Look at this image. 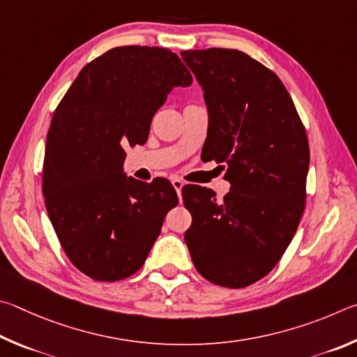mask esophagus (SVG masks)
Returning a JSON list of instances; mask_svg holds the SVG:
<instances>
[{
  "instance_id": "1",
  "label": "esophagus",
  "mask_w": 357,
  "mask_h": 357,
  "mask_svg": "<svg viewBox=\"0 0 357 357\" xmlns=\"http://www.w3.org/2000/svg\"><path fill=\"white\" fill-rule=\"evenodd\" d=\"M172 186L175 188V191H177V195H178V197H180V195H182V188H183V182H182V180L172 178Z\"/></svg>"
}]
</instances>
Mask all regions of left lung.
I'll list each match as a JSON object with an SVG mask.
<instances>
[{
	"instance_id": "8db88e82",
	"label": "left lung",
	"mask_w": 357,
	"mask_h": 357,
	"mask_svg": "<svg viewBox=\"0 0 357 357\" xmlns=\"http://www.w3.org/2000/svg\"><path fill=\"white\" fill-rule=\"evenodd\" d=\"M204 89L210 122L202 160L222 162L230 191L185 185L192 264L210 282L243 289L265 278L296 234L305 205L309 141L279 77L229 48L182 52Z\"/></svg>"
}]
</instances>
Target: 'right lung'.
<instances>
[{
    "instance_id": "obj_1",
    "label": "right lung",
    "mask_w": 357,
    "mask_h": 357,
    "mask_svg": "<svg viewBox=\"0 0 357 357\" xmlns=\"http://www.w3.org/2000/svg\"><path fill=\"white\" fill-rule=\"evenodd\" d=\"M191 83L171 50L116 47L81 68L54 109L42 192L66 255L91 279L114 282L135 274L178 204L167 178L141 182L122 165L125 147L146 144L172 87Z\"/></svg>"
}]
</instances>
